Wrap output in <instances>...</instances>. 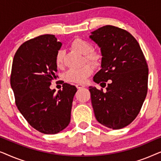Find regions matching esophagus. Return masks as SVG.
Returning a JSON list of instances; mask_svg holds the SVG:
<instances>
[{
	"instance_id": "1",
	"label": "esophagus",
	"mask_w": 161,
	"mask_h": 161,
	"mask_svg": "<svg viewBox=\"0 0 161 161\" xmlns=\"http://www.w3.org/2000/svg\"><path fill=\"white\" fill-rule=\"evenodd\" d=\"M76 87H77V89H82V88H84L85 86L82 85V84H76Z\"/></svg>"
}]
</instances>
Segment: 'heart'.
<instances>
[{
	"instance_id": "b5f03b06",
	"label": "heart",
	"mask_w": 161,
	"mask_h": 161,
	"mask_svg": "<svg viewBox=\"0 0 161 161\" xmlns=\"http://www.w3.org/2000/svg\"><path fill=\"white\" fill-rule=\"evenodd\" d=\"M72 47L80 53L84 55L85 59L87 62L91 64L94 67H98L100 64L102 56L96 52H92V45L89 42L82 39H75L72 41ZM64 58V52L62 50H59L56 56V64L58 67L62 66ZM92 73V68L90 65H86L80 69H69L64 75L66 81L72 83H84L88 77Z\"/></svg>"
}]
</instances>
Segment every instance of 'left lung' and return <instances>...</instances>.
Segmentation results:
<instances>
[{
  "label": "left lung",
  "mask_w": 161,
  "mask_h": 161,
  "mask_svg": "<svg viewBox=\"0 0 161 161\" xmlns=\"http://www.w3.org/2000/svg\"><path fill=\"white\" fill-rule=\"evenodd\" d=\"M89 37L100 48L102 56L101 69L94 81L106 87L103 92L89 86L95 118L108 128H123L135 119L146 98L149 72L146 59L136 39L122 28L105 25Z\"/></svg>",
  "instance_id": "obj_1"
}]
</instances>
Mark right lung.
Returning a JSON list of instances; mask_svg holds the SVG:
<instances>
[{
	"instance_id": "right-lung-1",
	"label": "right lung",
	"mask_w": 161,
	"mask_h": 161,
	"mask_svg": "<svg viewBox=\"0 0 161 161\" xmlns=\"http://www.w3.org/2000/svg\"><path fill=\"white\" fill-rule=\"evenodd\" d=\"M61 45L54 35H41L24 42L12 62L10 84L17 108L31 126L45 134H56L69 125L77 92L68 83L57 94L50 89Z\"/></svg>"
}]
</instances>
